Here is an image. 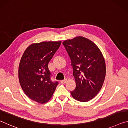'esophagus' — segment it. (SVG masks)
<instances>
[{"instance_id": "obj_1", "label": "esophagus", "mask_w": 128, "mask_h": 128, "mask_svg": "<svg viewBox=\"0 0 128 128\" xmlns=\"http://www.w3.org/2000/svg\"><path fill=\"white\" fill-rule=\"evenodd\" d=\"M66 82H67V79H64V80H62V81H61V83L62 84H65Z\"/></svg>"}]
</instances>
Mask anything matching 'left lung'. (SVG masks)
<instances>
[{
  "label": "left lung",
  "mask_w": 128,
  "mask_h": 128,
  "mask_svg": "<svg viewBox=\"0 0 128 128\" xmlns=\"http://www.w3.org/2000/svg\"><path fill=\"white\" fill-rule=\"evenodd\" d=\"M72 62L76 87L70 92L73 98L82 102L92 99L100 90L106 67L100 49L92 41L81 36L62 42Z\"/></svg>",
  "instance_id": "left-lung-1"
}]
</instances>
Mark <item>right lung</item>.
<instances>
[{"label":"right lung","instance_id":"obj_1","mask_svg":"<svg viewBox=\"0 0 128 128\" xmlns=\"http://www.w3.org/2000/svg\"><path fill=\"white\" fill-rule=\"evenodd\" d=\"M62 41L31 44L25 50L18 66V79L25 94L40 104L48 102L58 85L52 82L48 64Z\"/></svg>","mask_w":128,"mask_h":128}]
</instances>
